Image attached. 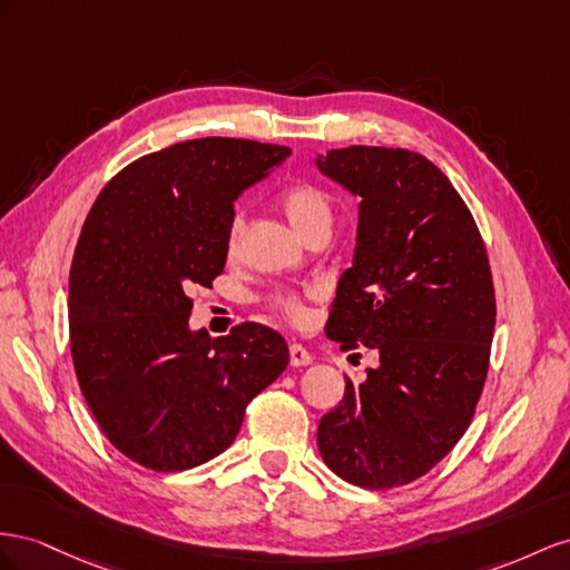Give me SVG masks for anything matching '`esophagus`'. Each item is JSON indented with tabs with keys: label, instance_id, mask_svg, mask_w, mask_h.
Masks as SVG:
<instances>
[{
	"label": "esophagus",
	"instance_id": "obj_1",
	"mask_svg": "<svg viewBox=\"0 0 570 570\" xmlns=\"http://www.w3.org/2000/svg\"><path fill=\"white\" fill-rule=\"evenodd\" d=\"M288 355H291V365H294V367H305V365L313 363V355L307 353L301 344H291Z\"/></svg>",
	"mask_w": 570,
	"mask_h": 570
}]
</instances>
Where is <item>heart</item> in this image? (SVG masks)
Returning <instances> with one entry per match:
<instances>
[{"label": "heart", "mask_w": 570, "mask_h": 570, "mask_svg": "<svg viewBox=\"0 0 570 570\" xmlns=\"http://www.w3.org/2000/svg\"><path fill=\"white\" fill-rule=\"evenodd\" d=\"M282 209L301 236L311 234L313 229H320V226H332V219H334L330 195L311 184H298L294 188H288L282 195ZM243 224H246V219H243L240 213H236L229 222V232H226V248H229L232 253L238 248V243H240ZM269 305L288 322H303L307 317L303 301L294 294H284V291L282 294H274Z\"/></svg>", "instance_id": "heart-1"}]
</instances>
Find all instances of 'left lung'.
<instances>
[{
    "label": "left lung",
    "instance_id": "obj_1",
    "mask_svg": "<svg viewBox=\"0 0 570 570\" xmlns=\"http://www.w3.org/2000/svg\"><path fill=\"white\" fill-rule=\"evenodd\" d=\"M315 167L361 200L327 336L380 357L365 382L346 377L344 399L322 415L320 456L341 480L389 490L425 475L473 420L497 322L490 259L428 157L351 145Z\"/></svg>",
    "mask_w": 570,
    "mask_h": 570
}]
</instances>
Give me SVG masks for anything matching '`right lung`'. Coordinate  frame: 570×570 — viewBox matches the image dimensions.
Returning a JSON list of instances; mask_svg holds the SVG:
<instances>
[{"instance_id": "right-lung-1", "label": "right lung", "mask_w": 570, "mask_h": 570, "mask_svg": "<svg viewBox=\"0 0 570 570\" xmlns=\"http://www.w3.org/2000/svg\"><path fill=\"white\" fill-rule=\"evenodd\" d=\"M288 155L243 138L169 145L114 176L83 224L69 276L76 377L109 442L145 468L219 456L288 365L284 336L265 324L217 341L188 324V288L224 272L238 195Z\"/></svg>"}]
</instances>
